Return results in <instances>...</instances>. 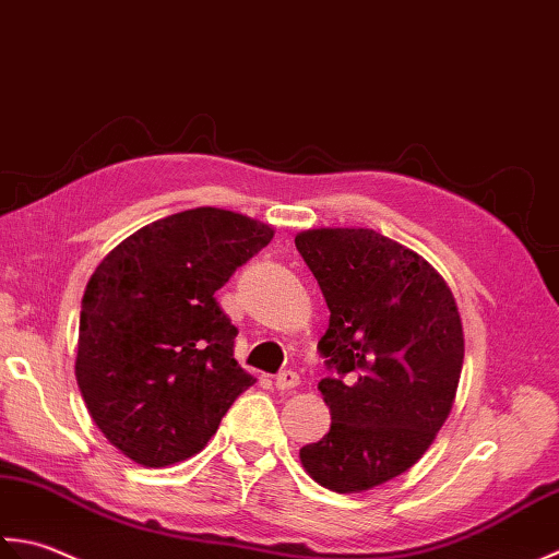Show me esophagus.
I'll list each match as a JSON object with an SVG mask.
<instances>
[{"mask_svg":"<svg viewBox=\"0 0 559 559\" xmlns=\"http://www.w3.org/2000/svg\"><path fill=\"white\" fill-rule=\"evenodd\" d=\"M275 385L280 391H292V389H296V385H299V373L292 371V369H284V371L277 373Z\"/></svg>","mask_w":559,"mask_h":559,"instance_id":"34e87169","label":"esophagus"}]
</instances>
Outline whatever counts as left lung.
I'll return each mask as SVG.
<instances>
[{
	"label": "left lung",
	"mask_w": 559,
	"mask_h": 559,
	"mask_svg": "<svg viewBox=\"0 0 559 559\" xmlns=\"http://www.w3.org/2000/svg\"><path fill=\"white\" fill-rule=\"evenodd\" d=\"M294 243L330 309L318 391L333 419L299 459L318 485L361 492L413 468L447 423L461 316L425 258L371 229H311Z\"/></svg>",
	"instance_id": "obj_1"
}]
</instances>
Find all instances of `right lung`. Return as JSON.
<instances>
[{
    "label": "right lung",
    "mask_w": 559,
    "mask_h": 559,
    "mask_svg": "<svg viewBox=\"0 0 559 559\" xmlns=\"http://www.w3.org/2000/svg\"><path fill=\"white\" fill-rule=\"evenodd\" d=\"M275 231L198 207L142 226L100 260L79 316L76 383L104 437L134 463L166 468L204 449L255 383L214 292Z\"/></svg>",
    "instance_id": "obj_1"
}]
</instances>
